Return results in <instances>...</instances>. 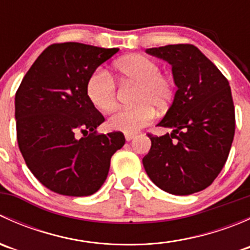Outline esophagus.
<instances>
[{
  "label": "esophagus",
  "mask_w": 250,
  "mask_h": 250,
  "mask_svg": "<svg viewBox=\"0 0 250 250\" xmlns=\"http://www.w3.org/2000/svg\"><path fill=\"white\" fill-rule=\"evenodd\" d=\"M134 137H135V134H129V133H125V138L127 141H130L132 139H134Z\"/></svg>",
  "instance_id": "1"
}]
</instances>
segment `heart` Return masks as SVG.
Returning <instances> with one entry per match:
<instances>
[{
	"label": "heart",
	"instance_id": "b5f03b06",
	"mask_svg": "<svg viewBox=\"0 0 250 250\" xmlns=\"http://www.w3.org/2000/svg\"><path fill=\"white\" fill-rule=\"evenodd\" d=\"M115 70L122 81L137 83L132 109H121L107 120V127L123 133H137L152 122L155 109L163 111L169 106L174 94V83L161 74V67L144 55H129L115 64ZM88 99L98 110L109 112L116 104V88L112 78L103 70L93 72L85 85Z\"/></svg>",
	"mask_w": 250,
	"mask_h": 250
}]
</instances>
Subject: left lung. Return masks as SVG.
Returning <instances> with one entry per match:
<instances>
[{
    "mask_svg": "<svg viewBox=\"0 0 250 250\" xmlns=\"http://www.w3.org/2000/svg\"><path fill=\"white\" fill-rule=\"evenodd\" d=\"M172 65L178 90L158 123L172 133L152 137L143 158L148 178L178 196L208 188L228 160L234 135V107L229 81L192 44L147 48Z\"/></svg>",
    "mask_w": 250,
    "mask_h": 250,
    "instance_id": "8db88e82",
    "label": "left lung"
}]
</instances>
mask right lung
<instances>
[{"label": "right lung", "mask_w": 250, "mask_h": 250, "mask_svg": "<svg viewBox=\"0 0 250 250\" xmlns=\"http://www.w3.org/2000/svg\"><path fill=\"white\" fill-rule=\"evenodd\" d=\"M118 50L77 42L52 44L18 88L20 152L37 180L53 192L74 197L97 192L106 180L111 157L125 145L121 132L97 134L105 118L85 92L90 75Z\"/></svg>", "instance_id": "obj_1"}]
</instances>
